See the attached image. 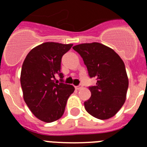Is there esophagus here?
Wrapping results in <instances>:
<instances>
[{
  "label": "esophagus",
  "mask_w": 147,
  "mask_h": 147,
  "mask_svg": "<svg viewBox=\"0 0 147 147\" xmlns=\"http://www.w3.org/2000/svg\"><path fill=\"white\" fill-rule=\"evenodd\" d=\"M83 88V86L82 85H78V86H76L75 87V89L77 90H81L82 88Z\"/></svg>",
  "instance_id": "1"
}]
</instances>
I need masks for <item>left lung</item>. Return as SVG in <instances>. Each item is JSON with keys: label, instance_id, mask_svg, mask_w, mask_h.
Masks as SVG:
<instances>
[{"label": "left lung", "instance_id": "left-lung-1", "mask_svg": "<svg viewBox=\"0 0 147 147\" xmlns=\"http://www.w3.org/2000/svg\"><path fill=\"white\" fill-rule=\"evenodd\" d=\"M73 49L83 59L90 77L97 80L96 86L89 87L91 96L84 103L85 110L101 120L113 117L125 102L129 85L124 62L112 49L99 42Z\"/></svg>", "mask_w": 147, "mask_h": 147}]
</instances>
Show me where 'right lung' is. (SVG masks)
<instances>
[{
	"label": "right lung",
	"instance_id": "obj_1",
	"mask_svg": "<svg viewBox=\"0 0 147 147\" xmlns=\"http://www.w3.org/2000/svg\"><path fill=\"white\" fill-rule=\"evenodd\" d=\"M73 44L47 42L30 51L22 65L20 84L23 98L32 113L46 123L55 121L62 116L67 98L74 87L55 82L60 77L62 56Z\"/></svg>",
	"mask_w": 147,
	"mask_h": 147
}]
</instances>
